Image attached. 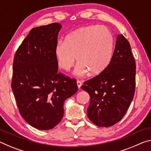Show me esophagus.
I'll return each instance as SVG.
<instances>
[{"label": "esophagus", "instance_id": "1", "mask_svg": "<svg viewBox=\"0 0 151 151\" xmlns=\"http://www.w3.org/2000/svg\"><path fill=\"white\" fill-rule=\"evenodd\" d=\"M81 86H82V82H80V81H77V86L79 89H80Z\"/></svg>", "mask_w": 151, "mask_h": 151}]
</instances>
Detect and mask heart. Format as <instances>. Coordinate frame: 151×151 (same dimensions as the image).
I'll list each match as a JSON object with an SVG mask.
<instances>
[{"mask_svg": "<svg viewBox=\"0 0 151 151\" xmlns=\"http://www.w3.org/2000/svg\"><path fill=\"white\" fill-rule=\"evenodd\" d=\"M113 36L106 27L90 25L80 27L67 36L65 42L57 43L55 56L58 65L69 71L79 62L73 71L78 77H84L88 72L96 76L105 70L113 55Z\"/></svg>", "mask_w": 151, "mask_h": 151, "instance_id": "b5f03b06", "label": "heart"}]
</instances>
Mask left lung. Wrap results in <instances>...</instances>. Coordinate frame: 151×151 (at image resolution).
<instances>
[{"label": "left lung", "instance_id": "8db88e82", "mask_svg": "<svg viewBox=\"0 0 151 151\" xmlns=\"http://www.w3.org/2000/svg\"><path fill=\"white\" fill-rule=\"evenodd\" d=\"M136 64L129 42L118 34L110 63L103 72L81 86L90 96L88 119L99 127L121 120L130 105L136 85Z\"/></svg>", "mask_w": 151, "mask_h": 151}]
</instances>
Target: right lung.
<instances>
[{"label": "right lung", "instance_id": "add662e5", "mask_svg": "<svg viewBox=\"0 0 151 151\" xmlns=\"http://www.w3.org/2000/svg\"><path fill=\"white\" fill-rule=\"evenodd\" d=\"M61 27L54 23L32 29L14 57L11 88L19 113L40 130L61 122L65 101L78 91L75 80L58 73L55 48Z\"/></svg>", "mask_w": 151, "mask_h": 151}]
</instances>
